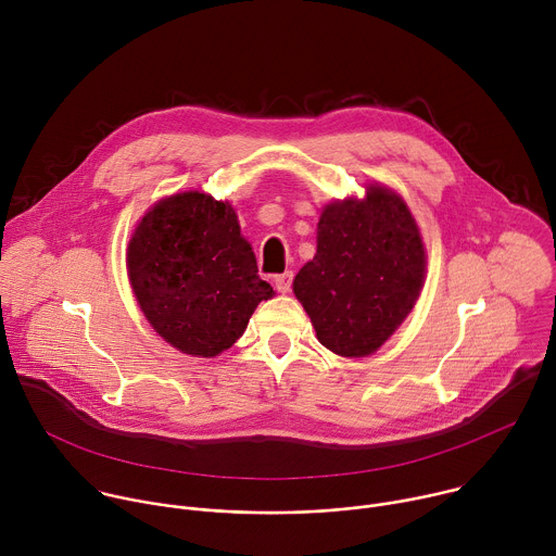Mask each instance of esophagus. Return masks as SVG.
I'll list each match as a JSON object with an SVG mask.
<instances>
[{
    "mask_svg": "<svg viewBox=\"0 0 556 556\" xmlns=\"http://www.w3.org/2000/svg\"><path fill=\"white\" fill-rule=\"evenodd\" d=\"M292 279H294V273L292 270H286V273H281V275H277L275 277V286H277V290L279 292H290V288H292Z\"/></svg>",
    "mask_w": 556,
    "mask_h": 556,
    "instance_id": "esophagus-1",
    "label": "esophagus"
}]
</instances>
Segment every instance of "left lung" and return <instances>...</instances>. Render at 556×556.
<instances>
[{"label":"left lung","mask_w":556,"mask_h":556,"mask_svg":"<svg viewBox=\"0 0 556 556\" xmlns=\"http://www.w3.org/2000/svg\"><path fill=\"white\" fill-rule=\"evenodd\" d=\"M427 270L420 228L399 193L369 185L365 200L324 208L316 255L292 290L321 345L339 356L374 354L412 312Z\"/></svg>","instance_id":"8db88e82"}]
</instances>
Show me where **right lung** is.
Masks as SVG:
<instances>
[{
    "label": "right lung",
    "instance_id": "right-lung-1",
    "mask_svg": "<svg viewBox=\"0 0 556 556\" xmlns=\"http://www.w3.org/2000/svg\"><path fill=\"white\" fill-rule=\"evenodd\" d=\"M131 290L151 328L189 356L228 350L275 296L228 202L185 191L153 204L127 247Z\"/></svg>",
    "mask_w": 556,
    "mask_h": 556
}]
</instances>
